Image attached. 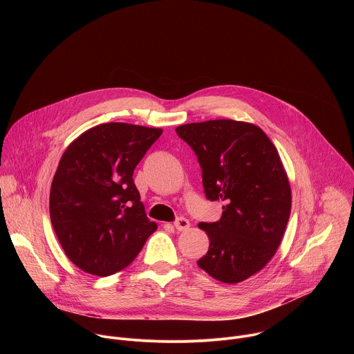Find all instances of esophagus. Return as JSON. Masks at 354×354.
<instances>
[{
  "label": "esophagus",
  "instance_id": "34e87169",
  "mask_svg": "<svg viewBox=\"0 0 354 354\" xmlns=\"http://www.w3.org/2000/svg\"><path fill=\"white\" fill-rule=\"evenodd\" d=\"M174 227H175L178 231H186V230L190 227V223H189V220L180 217V218H178V220L175 221Z\"/></svg>",
  "mask_w": 354,
  "mask_h": 354
}]
</instances>
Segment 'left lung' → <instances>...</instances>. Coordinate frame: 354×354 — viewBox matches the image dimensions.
<instances>
[{"instance_id": "left-lung-1", "label": "left lung", "mask_w": 354, "mask_h": 354, "mask_svg": "<svg viewBox=\"0 0 354 354\" xmlns=\"http://www.w3.org/2000/svg\"><path fill=\"white\" fill-rule=\"evenodd\" d=\"M176 133L197 156L207 198L224 203L220 221L198 224L210 246L197 265L218 281H243L274 257L290 218L291 189L279 151L248 122L187 123Z\"/></svg>"}]
</instances>
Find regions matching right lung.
Masks as SVG:
<instances>
[{
    "label": "right lung",
    "instance_id": "add662e5",
    "mask_svg": "<svg viewBox=\"0 0 354 354\" xmlns=\"http://www.w3.org/2000/svg\"><path fill=\"white\" fill-rule=\"evenodd\" d=\"M162 129L97 124L64 151L50 187V220L68 259L111 276L129 266L157 224L147 218L133 172Z\"/></svg>",
    "mask_w": 354,
    "mask_h": 354
}]
</instances>
